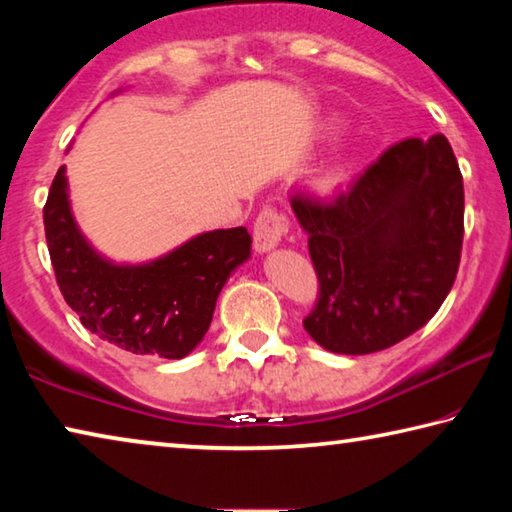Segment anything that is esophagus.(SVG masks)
Returning a JSON list of instances; mask_svg holds the SVG:
<instances>
[{"label": "esophagus", "mask_w": 512, "mask_h": 512, "mask_svg": "<svg viewBox=\"0 0 512 512\" xmlns=\"http://www.w3.org/2000/svg\"><path fill=\"white\" fill-rule=\"evenodd\" d=\"M287 232H289V216L280 210H275V207H266L255 221V230H253L255 248L259 253L273 250L284 239Z\"/></svg>", "instance_id": "obj_1"}]
</instances>
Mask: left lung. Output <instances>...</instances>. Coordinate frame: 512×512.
I'll use <instances>...</instances> for the list:
<instances>
[{
  "instance_id": "left-lung-1",
  "label": "left lung",
  "mask_w": 512,
  "mask_h": 512,
  "mask_svg": "<svg viewBox=\"0 0 512 512\" xmlns=\"http://www.w3.org/2000/svg\"><path fill=\"white\" fill-rule=\"evenodd\" d=\"M318 298L302 320L320 348L370 354L433 318L463 248V176L445 135L409 137L332 198L293 194Z\"/></svg>"
}]
</instances>
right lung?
I'll use <instances>...</instances> for the list:
<instances>
[{"label": "right lung", "instance_id": "1", "mask_svg": "<svg viewBox=\"0 0 512 512\" xmlns=\"http://www.w3.org/2000/svg\"><path fill=\"white\" fill-rule=\"evenodd\" d=\"M42 216L65 302L92 334L133 354L187 357L210 329L223 284L250 257L248 230L228 228L203 232L149 264H112L74 221L65 167L51 183Z\"/></svg>", "mask_w": 512, "mask_h": 512}]
</instances>
